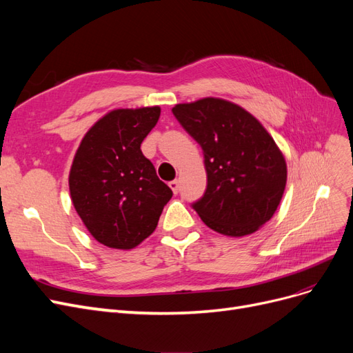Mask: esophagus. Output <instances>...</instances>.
I'll return each mask as SVG.
<instances>
[{
  "instance_id": "34e87169",
  "label": "esophagus",
  "mask_w": 353,
  "mask_h": 353,
  "mask_svg": "<svg viewBox=\"0 0 353 353\" xmlns=\"http://www.w3.org/2000/svg\"><path fill=\"white\" fill-rule=\"evenodd\" d=\"M169 187H170V190L174 191V194H178V191H179V183H178L176 179H175V181H170Z\"/></svg>"
}]
</instances>
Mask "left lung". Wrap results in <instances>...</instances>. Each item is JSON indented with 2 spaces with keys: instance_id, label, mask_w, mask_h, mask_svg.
Wrapping results in <instances>:
<instances>
[{
  "instance_id": "obj_1",
  "label": "left lung",
  "mask_w": 353,
  "mask_h": 353,
  "mask_svg": "<svg viewBox=\"0 0 353 353\" xmlns=\"http://www.w3.org/2000/svg\"><path fill=\"white\" fill-rule=\"evenodd\" d=\"M172 113L205 156L208 187L193 203L201 221L230 237L258 231L272 218L287 183L274 138L253 114L222 99L176 104Z\"/></svg>"
}]
</instances>
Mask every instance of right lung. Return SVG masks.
<instances>
[{
    "mask_svg": "<svg viewBox=\"0 0 353 353\" xmlns=\"http://www.w3.org/2000/svg\"><path fill=\"white\" fill-rule=\"evenodd\" d=\"M159 116V105L112 110L90 128L73 157L69 190L74 210L108 248H137L156 230L172 197L140 148Z\"/></svg>",
    "mask_w": 353,
    "mask_h": 353,
    "instance_id": "obj_1",
    "label": "right lung"
}]
</instances>
